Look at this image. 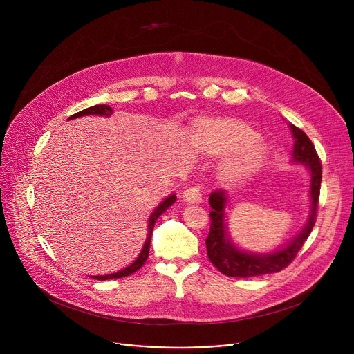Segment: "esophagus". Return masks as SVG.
<instances>
[{"label":"esophagus","instance_id":"obj_1","mask_svg":"<svg viewBox=\"0 0 354 354\" xmlns=\"http://www.w3.org/2000/svg\"><path fill=\"white\" fill-rule=\"evenodd\" d=\"M182 198H183V201H186V203H200V201H201V192L197 186H193V187L183 192Z\"/></svg>","mask_w":354,"mask_h":354}]
</instances>
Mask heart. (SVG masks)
Segmentation results:
<instances>
[{"instance_id":"heart-1","label":"heart","mask_w":354,"mask_h":354,"mask_svg":"<svg viewBox=\"0 0 354 354\" xmlns=\"http://www.w3.org/2000/svg\"><path fill=\"white\" fill-rule=\"evenodd\" d=\"M193 147L206 156L227 154L220 174L238 182L255 172L265 161L266 148L258 133L234 118H200L190 126Z\"/></svg>"}]
</instances>
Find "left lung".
I'll return each mask as SVG.
<instances>
[{"label": "left lung", "mask_w": 354, "mask_h": 354, "mask_svg": "<svg viewBox=\"0 0 354 354\" xmlns=\"http://www.w3.org/2000/svg\"><path fill=\"white\" fill-rule=\"evenodd\" d=\"M290 129L294 137L292 162L308 167L311 174V212L307 224L294 239L287 242L280 249H276L272 254H249V252L238 249L231 242L224 223L227 194L224 190H214L209 197V203L213 210L210 212L212 224L209 236L206 239V246L210 262L225 276L255 277L283 270L294 261L298 250L304 245L315 225L322 179V165L310 137L294 124H290Z\"/></svg>", "instance_id": "1"}]
</instances>
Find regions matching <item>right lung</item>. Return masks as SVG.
Listing matches in <instances>:
<instances>
[{
    "mask_svg": "<svg viewBox=\"0 0 354 354\" xmlns=\"http://www.w3.org/2000/svg\"><path fill=\"white\" fill-rule=\"evenodd\" d=\"M112 113H113V109H112L111 106H108V105H95V106H91V108H88V109H84V111H81V112H78V113L70 116L68 120L77 119V118H81V116H86V115H97V116H106V118H109ZM175 200H176V196H175V194H171L169 197H167V198L162 201V203H161L153 213H151V216H149V218H148V234H147L144 246H142V249H141V252H140L138 258H137L130 266H127V268H124V269H122V270H119V272H116V273H112V274L91 276V277H92V279H96V280H111V279L126 277V276H130L131 273L137 272V270L145 263V261H147V258H148L149 243H151V235H153V230H154L156 221L158 220V217H160L164 212H167V210L175 203Z\"/></svg>",
    "mask_w": 354,
    "mask_h": 354,
    "instance_id": "obj_1",
    "label": "right lung"
}]
</instances>
